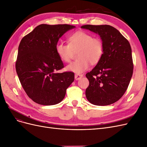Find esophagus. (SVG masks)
<instances>
[{"label":"esophagus","instance_id":"1","mask_svg":"<svg viewBox=\"0 0 147 147\" xmlns=\"http://www.w3.org/2000/svg\"><path fill=\"white\" fill-rule=\"evenodd\" d=\"M82 77H83V75H82V74H75V79L76 80H80Z\"/></svg>","mask_w":147,"mask_h":147}]
</instances>
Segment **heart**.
<instances>
[{"instance_id": "1", "label": "heart", "mask_w": 147, "mask_h": 147, "mask_svg": "<svg viewBox=\"0 0 147 147\" xmlns=\"http://www.w3.org/2000/svg\"><path fill=\"white\" fill-rule=\"evenodd\" d=\"M57 56L64 63H69L74 51H77L78 59L66 67V70L76 74L87 70L91 64H96L103 55L104 45L101 40L91 34L78 31L70 35L69 43L59 42L56 46Z\"/></svg>"}]
</instances>
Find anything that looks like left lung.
<instances>
[{"label":"left lung","instance_id":"8db88e82","mask_svg":"<svg viewBox=\"0 0 147 147\" xmlns=\"http://www.w3.org/2000/svg\"><path fill=\"white\" fill-rule=\"evenodd\" d=\"M81 28L99 34L104 45L101 59L86 74L90 82L86 98L96 105L112 104L123 96L132 77L134 65L130 43L110 25L87 24Z\"/></svg>","mask_w":147,"mask_h":147}]
</instances>
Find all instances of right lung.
Segmentation results:
<instances>
[{
  "mask_svg": "<svg viewBox=\"0 0 147 147\" xmlns=\"http://www.w3.org/2000/svg\"><path fill=\"white\" fill-rule=\"evenodd\" d=\"M75 27L69 24L37 26L22 38L18 47L16 70L29 98L43 105L59 103L74 81V73L56 72L64 64L56 46L64 34Z\"/></svg>",
  "mask_w": 147,
  "mask_h": 147,
  "instance_id": "add662e5",
  "label": "right lung"
}]
</instances>
